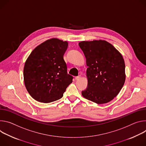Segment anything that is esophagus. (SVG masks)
Instances as JSON below:
<instances>
[{
	"mask_svg": "<svg viewBox=\"0 0 146 146\" xmlns=\"http://www.w3.org/2000/svg\"><path fill=\"white\" fill-rule=\"evenodd\" d=\"M80 78H81V77H80V76H76V77H75V80H79V79H80Z\"/></svg>",
	"mask_w": 146,
	"mask_h": 146,
	"instance_id": "obj_1",
	"label": "esophagus"
}]
</instances>
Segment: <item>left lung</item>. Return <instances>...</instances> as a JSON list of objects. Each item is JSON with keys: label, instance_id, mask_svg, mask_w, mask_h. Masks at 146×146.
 Wrapping results in <instances>:
<instances>
[{"label": "left lung", "instance_id": "8db88e82", "mask_svg": "<svg viewBox=\"0 0 146 146\" xmlns=\"http://www.w3.org/2000/svg\"><path fill=\"white\" fill-rule=\"evenodd\" d=\"M79 46L88 67V87L82 95L98 104L110 102L118 94L125 81V65L122 54L104 40L81 41Z\"/></svg>", "mask_w": 146, "mask_h": 146}]
</instances>
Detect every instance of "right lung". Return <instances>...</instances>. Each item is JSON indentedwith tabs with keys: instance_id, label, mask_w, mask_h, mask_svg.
<instances>
[{
	"instance_id": "right-lung-1",
	"label": "right lung",
	"mask_w": 146,
	"mask_h": 146,
	"mask_svg": "<svg viewBox=\"0 0 146 146\" xmlns=\"http://www.w3.org/2000/svg\"><path fill=\"white\" fill-rule=\"evenodd\" d=\"M68 43L52 38L42 43L31 53L24 68L25 88L35 100L48 103L63 96L73 77L67 74L63 56Z\"/></svg>"
}]
</instances>
